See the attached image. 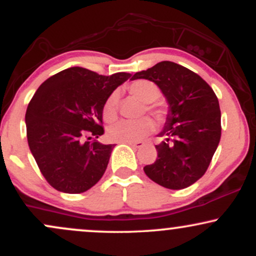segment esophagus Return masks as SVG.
I'll return each instance as SVG.
<instances>
[{"label": "esophagus", "mask_w": 256, "mask_h": 256, "mask_svg": "<svg viewBox=\"0 0 256 256\" xmlns=\"http://www.w3.org/2000/svg\"><path fill=\"white\" fill-rule=\"evenodd\" d=\"M128 144H130L132 148H142L143 146H144V142H130L128 143Z\"/></svg>", "instance_id": "1"}]
</instances>
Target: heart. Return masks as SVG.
Listing matches in <instances>:
<instances>
[{
  "label": "heart",
  "mask_w": 256,
  "mask_h": 256,
  "mask_svg": "<svg viewBox=\"0 0 256 256\" xmlns=\"http://www.w3.org/2000/svg\"><path fill=\"white\" fill-rule=\"evenodd\" d=\"M128 91L134 95V98L144 102L143 113L148 112L150 116L158 120L165 119L167 112L165 107L158 104V100L161 98V90L156 84L150 80H136L128 85ZM118 101L119 94L118 91H113L106 98L104 104V118L107 122H114L118 116ZM154 122L148 116L137 120H122L110 128V138L112 140L122 143L140 142L143 138L152 134L154 131Z\"/></svg>",
  "instance_id": "1"
}]
</instances>
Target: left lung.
Listing matches in <instances>:
<instances>
[{
    "label": "left lung",
    "mask_w": 256,
    "mask_h": 256,
    "mask_svg": "<svg viewBox=\"0 0 256 256\" xmlns=\"http://www.w3.org/2000/svg\"><path fill=\"white\" fill-rule=\"evenodd\" d=\"M140 78L154 82L170 104L160 134L166 140L155 146L158 158L143 170L167 189L190 186L204 174L218 148L222 136L218 98L198 74L172 61H161L131 79Z\"/></svg>",
    "instance_id": "8db88e82"
}]
</instances>
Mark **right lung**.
Returning a JSON list of instances; mask_svg holds the SVG:
<instances>
[{
  "mask_svg": "<svg viewBox=\"0 0 256 256\" xmlns=\"http://www.w3.org/2000/svg\"><path fill=\"white\" fill-rule=\"evenodd\" d=\"M130 76L71 67L38 88L26 110V134L40 173L54 189L80 194L102 178L114 148L95 140L104 134V104Z\"/></svg>",
  "mask_w": 256,
  "mask_h": 256,
  "instance_id": "right-lung-1",
  "label": "right lung"
}]
</instances>
